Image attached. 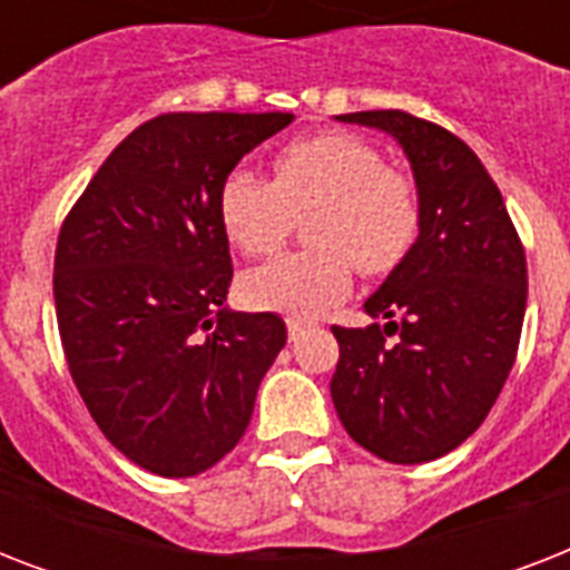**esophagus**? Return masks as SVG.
Wrapping results in <instances>:
<instances>
[{
  "instance_id": "esophagus-1",
  "label": "esophagus",
  "mask_w": 570,
  "mask_h": 570,
  "mask_svg": "<svg viewBox=\"0 0 570 570\" xmlns=\"http://www.w3.org/2000/svg\"><path fill=\"white\" fill-rule=\"evenodd\" d=\"M304 328H307V322H304V320H295V316H289V320H286V331H289V340L302 337Z\"/></svg>"
}]
</instances>
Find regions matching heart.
<instances>
[{
  "label": "heart",
  "mask_w": 570,
  "mask_h": 570,
  "mask_svg": "<svg viewBox=\"0 0 570 570\" xmlns=\"http://www.w3.org/2000/svg\"><path fill=\"white\" fill-rule=\"evenodd\" d=\"M272 168L275 183L242 168L227 174L218 191L227 239L248 257H268L313 212L307 242L316 248L242 277L250 307L316 316L348 293L355 266L387 277L411 257L423 230L420 189L375 145L352 132H316L281 147Z\"/></svg>",
  "instance_id": "heart-1"
}]
</instances>
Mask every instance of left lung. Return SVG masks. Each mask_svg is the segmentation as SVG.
I'll use <instances>...</instances> for the list:
<instances>
[{"label": "left lung", "mask_w": 570, "mask_h": 570, "mask_svg": "<svg viewBox=\"0 0 570 570\" xmlns=\"http://www.w3.org/2000/svg\"><path fill=\"white\" fill-rule=\"evenodd\" d=\"M340 120L384 129L405 147L423 230L364 304L373 325L331 328L340 343L331 399L364 450L390 464H423L476 432L512 373L527 254L497 183L450 129L402 109Z\"/></svg>", "instance_id": "left-lung-1"}]
</instances>
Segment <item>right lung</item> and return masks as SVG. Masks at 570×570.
<instances>
[{
	"label": "right lung",
	"instance_id": "obj_1",
	"mask_svg": "<svg viewBox=\"0 0 570 570\" xmlns=\"http://www.w3.org/2000/svg\"><path fill=\"white\" fill-rule=\"evenodd\" d=\"M289 111H168L94 174L56 245L67 370L94 423L138 468L197 476L239 443L286 343L275 313H227L218 191Z\"/></svg>",
	"mask_w": 570,
	"mask_h": 570
}]
</instances>
